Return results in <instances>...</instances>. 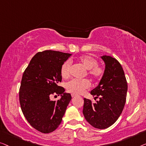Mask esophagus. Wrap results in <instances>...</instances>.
<instances>
[{"instance_id": "obj_1", "label": "esophagus", "mask_w": 146, "mask_h": 146, "mask_svg": "<svg viewBox=\"0 0 146 146\" xmlns=\"http://www.w3.org/2000/svg\"><path fill=\"white\" fill-rule=\"evenodd\" d=\"M77 95L76 94H71V96H72V97H75V96H77Z\"/></svg>"}]
</instances>
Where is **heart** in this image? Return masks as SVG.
<instances>
[{"label":"heart","instance_id":"obj_1","mask_svg":"<svg viewBox=\"0 0 146 146\" xmlns=\"http://www.w3.org/2000/svg\"><path fill=\"white\" fill-rule=\"evenodd\" d=\"M78 62L81 63L86 69L89 70V74L95 79H98L103 75L104 69L97 65L95 59L88 55H83L77 59ZM61 75L63 79H67L70 76L71 63L69 61L63 63L61 67ZM91 83L87 79H71L66 84L67 91L74 94H81L85 89H88Z\"/></svg>","mask_w":146,"mask_h":146}]
</instances>
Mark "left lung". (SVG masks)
<instances>
[{"label": "left lung", "instance_id": "8db88e82", "mask_svg": "<svg viewBox=\"0 0 146 146\" xmlns=\"http://www.w3.org/2000/svg\"><path fill=\"white\" fill-rule=\"evenodd\" d=\"M105 63L103 75L91 94L96 103L84 98L83 113L92 126L105 129L118 120L126 103L128 85L120 63L109 55L100 57Z\"/></svg>", "mask_w": 146, "mask_h": 146}]
</instances>
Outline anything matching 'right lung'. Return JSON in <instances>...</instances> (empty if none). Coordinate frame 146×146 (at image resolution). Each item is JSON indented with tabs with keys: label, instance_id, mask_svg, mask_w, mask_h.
<instances>
[{
	"label": "right lung",
	"instance_id": "add662e5",
	"mask_svg": "<svg viewBox=\"0 0 146 146\" xmlns=\"http://www.w3.org/2000/svg\"><path fill=\"white\" fill-rule=\"evenodd\" d=\"M71 55L52 50L37 53L22 75L20 106L28 122L39 132L48 134L57 129L71 100V94L59 86L61 65ZM52 94L60 95V99L51 100Z\"/></svg>",
	"mask_w": 146,
	"mask_h": 146
}]
</instances>
